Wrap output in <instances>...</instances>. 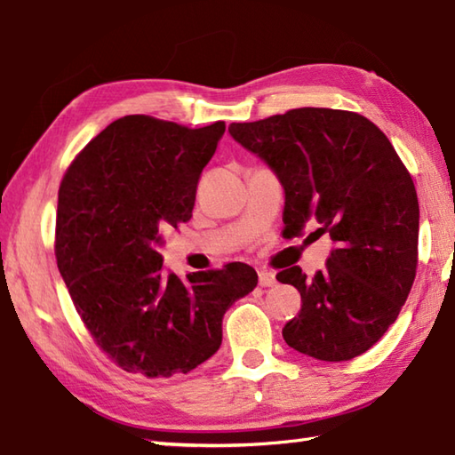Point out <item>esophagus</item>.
Segmentation results:
<instances>
[{
	"label": "esophagus",
	"instance_id": "1",
	"mask_svg": "<svg viewBox=\"0 0 455 455\" xmlns=\"http://www.w3.org/2000/svg\"><path fill=\"white\" fill-rule=\"evenodd\" d=\"M259 284L260 286H275L276 284V275L270 270H259Z\"/></svg>",
	"mask_w": 455,
	"mask_h": 455
}]
</instances>
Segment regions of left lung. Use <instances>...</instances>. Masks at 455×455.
Returning a JSON list of instances; mask_svg holds the SVG:
<instances>
[{
	"label": "left lung",
	"mask_w": 455,
	"mask_h": 455,
	"mask_svg": "<svg viewBox=\"0 0 455 455\" xmlns=\"http://www.w3.org/2000/svg\"><path fill=\"white\" fill-rule=\"evenodd\" d=\"M228 133L268 164L284 188V236L328 235L326 267L276 280L300 292L283 336L324 362L352 360L386 334L406 302L418 267L419 206L414 180L392 143L358 113L300 107Z\"/></svg>",
	"instance_id": "obj_1"
}]
</instances>
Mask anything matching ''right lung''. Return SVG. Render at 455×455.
<instances>
[{
	"mask_svg": "<svg viewBox=\"0 0 455 455\" xmlns=\"http://www.w3.org/2000/svg\"><path fill=\"white\" fill-rule=\"evenodd\" d=\"M225 121L188 129L127 115L103 129L63 175L55 256L71 300L95 344L139 378L195 370L220 348L222 316L254 291L244 262L164 272L161 230L193 217L206 163Z\"/></svg>",
	"mask_w": 455,
	"mask_h": 455,
	"instance_id": "1",
	"label": "right lung"
}]
</instances>
